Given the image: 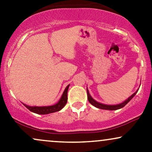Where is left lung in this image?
Returning <instances> with one entry per match:
<instances>
[{
	"label": "left lung",
	"mask_w": 152,
	"mask_h": 152,
	"mask_svg": "<svg viewBox=\"0 0 152 152\" xmlns=\"http://www.w3.org/2000/svg\"><path fill=\"white\" fill-rule=\"evenodd\" d=\"M139 90H137L136 92H134L133 94H132L131 96L129 98H127V99H126L125 101H124L122 103H119V104H102V103H100V102H98L96 100H94V99L91 97V95L90 94V92H89L88 90H87V99H88V101L90 102V103L92 105H93L94 107H95L97 108H99V109H101V110H119V109H121L122 107H124L125 105L127 104L131 100L132 98L134 97L135 94H137V92H138Z\"/></svg>",
	"instance_id": "8db88e82"
}]
</instances>
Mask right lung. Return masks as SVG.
I'll return each instance as SVG.
<instances>
[{
    "instance_id": "right-lung-1",
    "label": "right lung",
    "mask_w": 152,
    "mask_h": 152,
    "mask_svg": "<svg viewBox=\"0 0 152 152\" xmlns=\"http://www.w3.org/2000/svg\"><path fill=\"white\" fill-rule=\"evenodd\" d=\"M69 87V85L66 87V88L64 90L63 93H62L61 97H60V100H59L56 104L50 105V106H42V107H37V106H29L27 105L24 103H23V105L28 108L30 111L34 112L35 114H38V115H48V114L53 113V112H56L61 110L65 106L66 103L67 101V91Z\"/></svg>"
}]
</instances>
